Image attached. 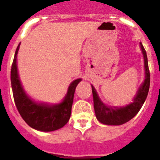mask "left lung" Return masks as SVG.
Masks as SVG:
<instances>
[{
	"label": "left lung",
	"mask_w": 160,
	"mask_h": 160,
	"mask_svg": "<svg viewBox=\"0 0 160 160\" xmlns=\"http://www.w3.org/2000/svg\"><path fill=\"white\" fill-rule=\"evenodd\" d=\"M139 46L143 55L144 71H145L144 78H144L143 82L138 87L135 97L133 98L132 102L124 107H110V106L106 105L105 103L100 99L94 86L91 85L96 118L102 124L119 126L128 122L138 114L148 97L150 87V72L149 68H148V57H147L146 50L141 42L139 43Z\"/></svg>",
	"instance_id": "left-lung-1"
}]
</instances>
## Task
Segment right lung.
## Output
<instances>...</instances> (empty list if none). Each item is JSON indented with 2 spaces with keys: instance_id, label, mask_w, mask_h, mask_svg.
<instances>
[{
  "instance_id": "add662e5",
  "label": "right lung",
  "mask_w": 160,
  "mask_h": 160,
  "mask_svg": "<svg viewBox=\"0 0 160 160\" xmlns=\"http://www.w3.org/2000/svg\"><path fill=\"white\" fill-rule=\"evenodd\" d=\"M20 44L15 52L11 68L12 94L18 112L25 122L33 129L44 132L60 129L63 128L70 119L74 91L78 84L82 81V78L76 79L70 83L68 87L67 93L61 102L49 104L35 101L29 94H26L18 74L17 57Z\"/></svg>"
}]
</instances>
